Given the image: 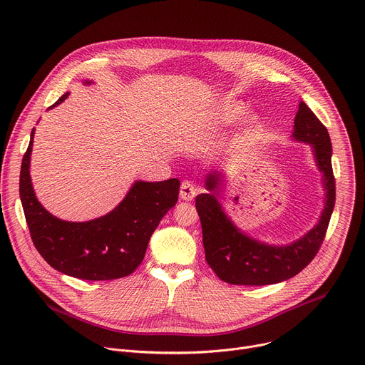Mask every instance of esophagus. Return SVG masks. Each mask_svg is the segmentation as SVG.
I'll return each instance as SVG.
<instances>
[{
    "label": "esophagus",
    "mask_w": 365,
    "mask_h": 365,
    "mask_svg": "<svg viewBox=\"0 0 365 365\" xmlns=\"http://www.w3.org/2000/svg\"><path fill=\"white\" fill-rule=\"evenodd\" d=\"M197 195V187L190 180H183L180 185V197L183 200H192Z\"/></svg>",
    "instance_id": "obj_1"
}]
</instances>
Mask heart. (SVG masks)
I'll return each instance as SVG.
<instances>
[{"label":"heart","instance_id":"obj_1","mask_svg":"<svg viewBox=\"0 0 365 365\" xmlns=\"http://www.w3.org/2000/svg\"><path fill=\"white\" fill-rule=\"evenodd\" d=\"M245 114V107L241 106V103H228V106L222 107L217 115H215V123L218 125H230L235 121H238L242 115ZM251 128H257L258 127V120L252 118L250 121Z\"/></svg>","mask_w":365,"mask_h":365}]
</instances>
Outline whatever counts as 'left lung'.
Segmentation results:
<instances>
[{
  "instance_id": "1",
  "label": "left lung",
  "mask_w": 365,
  "mask_h": 365,
  "mask_svg": "<svg viewBox=\"0 0 365 365\" xmlns=\"http://www.w3.org/2000/svg\"><path fill=\"white\" fill-rule=\"evenodd\" d=\"M293 138L309 143L317 165L324 173L327 190L325 207L319 222L304 237L289 245H267L242 234L225 215L217 199L221 173L206 176L207 193L196 197V210L202 225L206 263L225 283L264 286L287 280L300 273L318 254L335 206V178L332 172V144L327 127L302 101L294 118Z\"/></svg>"
}]
</instances>
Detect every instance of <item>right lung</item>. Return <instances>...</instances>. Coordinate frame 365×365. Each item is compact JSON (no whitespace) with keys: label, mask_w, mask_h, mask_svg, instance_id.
Instances as JSON below:
<instances>
[{"label":"right lung","mask_w":365,"mask_h":365,"mask_svg":"<svg viewBox=\"0 0 365 365\" xmlns=\"http://www.w3.org/2000/svg\"><path fill=\"white\" fill-rule=\"evenodd\" d=\"M68 95H62L48 110ZM33 134L34 130L21 163L20 199L40 255L58 272L82 280L130 276L141 264L151 234L176 205L180 182H135L110 214L88 222L62 221L44 210L33 190L29 169Z\"/></svg>","instance_id":"obj_1"}]
</instances>
